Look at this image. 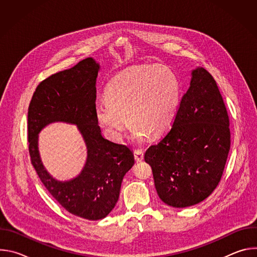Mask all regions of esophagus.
Segmentation results:
<instances>
[{"mask_svg":"<svg viewBox=\"0 0 257 257\" xmlns=\"http://www.w3.org/2000/svg\"><path fill=\"white\" fill-rule=\"evenodd\" d=\"M134 158L136 162H141L143 160V151L142 150H135L134 151Z\"/></svg>","mask_w":257,"mask_h":257,"instance_id":"1","label":"esophagus"}]
</instances>
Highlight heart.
Listing matches in <instances>:
<instances>
[{
  "instance_id": "heart-1",
  "label": "heart",
  "mask_w": 257,
  "mask_h": 257,
  "mask_svg": "<svg viewBox=\"0 0 257 257\" xmlns=\"http://www.w3.org/2000/svg\"><path fill=\"white\" fill-rule=\"evenodd\" d=\"M181 83L165 66H138L109 81L106 100L95 104V117L107 135L119 140L128 124L133 136L157 138L173 124L181 101Z\"/></svg>"
}]
</instances>
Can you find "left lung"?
Wrapping results in <instances>:
<instances>
[{"label":"left lung","instance_id":"8db88e82","mask_svg":"<svg viewBox=\"0 0 257 257\" xmlns=\"http://www.w3.org/2000/svg\"><path fill=\"white\" fill-rule=\"evenodd\" d=\"M229 125L215 80L205 69H195L173 125L144 156L152 167L157 192L166 204L191 206L216 188L230 151Z\"/></svg>","mask_w":257,"mask_h":257}]
</instances>
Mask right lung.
Returning a JSON list of instances; mask_svg holds the SVG:
<instances>
[{
    "instance_id": "obj_1",
    "label": "right lung",
    "mask_w": 257,
    "mask_h": 257,
    "mask_svg": "<svg viewBox=\"0 0 257 257\" xmlns=\"http://www.w3.org/2000/svg\"><path fill=\"white\" fill-rule=\"evenodd\" d=\"M98 69L92 58H86L43 80L30 100L27 122L30 162L43 184L66 210L91 221L106 216L115 207L123 177L134 165L128 146L101 136L95 117ZM57 120L76 123L88 146L83 172L68 182L57 181L48 175L37 149L39 131Z\"/></svg>"
}]
</instances>
